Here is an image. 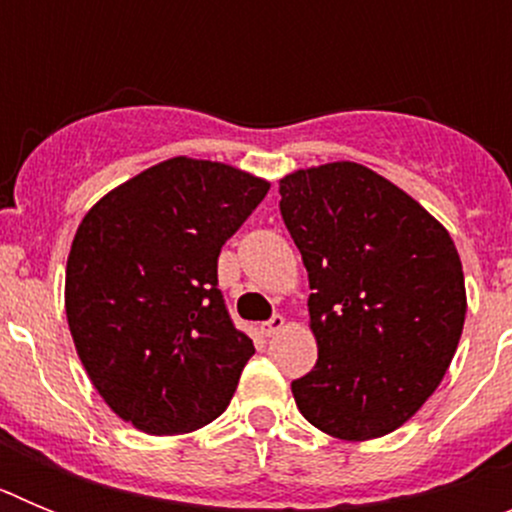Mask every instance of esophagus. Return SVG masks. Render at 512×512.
Returning a JSON list of instances; mask_svg holds the SVG:
<instances>
[{
    "label": "esophagus",
    "mask_w": 512,
    "mask_h": 512,
    "mask_svg": "<svg viewBox=\"0 0 512 512\" xmlns=\"http://www.w3.org/2000/svg\"><path fill=\"white\" fill-rule=\"evenodd\" d=\"M284 328V318L282 315H271L269 320H266V323H261V333H264L266 338L269 336H274V333H279V330Z\"/></svg>",
    "instance_id": "34e87169"
}]
</instances>
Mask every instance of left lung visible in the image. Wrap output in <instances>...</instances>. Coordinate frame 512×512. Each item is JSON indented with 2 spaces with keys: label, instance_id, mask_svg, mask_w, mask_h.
Here are the masks:
<instances>
[{
  "label": "left lung",
  "instance_id": "1",
  "mask_svg": "<svg viewBox=\"0 0 512 512\" xmlns=\"http://www.w3.org/2000/svg\"><path fill=\"white\" fill-rule=\"evenodd\" d=\"M279 194L318 341V364L292 382L297 408L343 441L387 436L436 392L459 346L467 292L454 241L351 161L284 176Z\"/></svg>",
  "mask_w": 512,
  "mask_h": 512
}]
</instances>
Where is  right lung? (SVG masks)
I'll return each mask as SVG.
<instances>
[{
    "label": "right lung",
    "mask_w": 512,
    "mask_h": 512,
    "mask_svg": "<svg viewBox=\"0 0 512 512\" xmlns=\"http://www.w3.org/2000/svg\"><path fill=\"white\" fill-rule=\"evenodd\" d=\"M266 192L259 176L176 156L81 220L66 318L97 392L138 431H197L230 405L256 348L230 320L217 256Z\"/></svg>",
    "instance_id": "obj_1"
}]
</instances>
